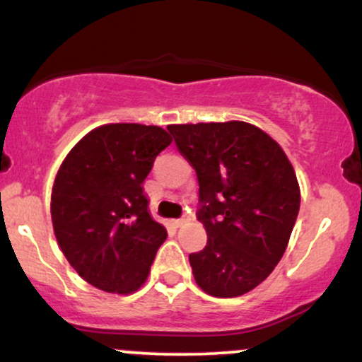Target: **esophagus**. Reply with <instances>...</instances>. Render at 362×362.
Instances as JSON below:
<instances>
[{
  "label": "esophagus",
  "mask_w": 362,
  "mask_h": 362,
  "mask_svg": "<svg viewBox=\"0 0 362 362\" xmlns=\"http://www.w3.org/2000/svg\"><path fill=\"white\" fill-rule=\"evenodd\" d=\"M187 223V218H182V219H175V221H173V224H175V228H180V226H184V224Z\"/></svg>",
  "instance_id": "34e87169"
}]
</instances>
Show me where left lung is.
Wrapping results in <instances>:
<instances>
[{
  "label": "left lung",
  "instance_id": "8db88e82",
  "mask_svg": "<svg viewBox=\"0 0 362 362\" xmlns=\"http://www.w3.org/2000/svg\"><path fill=\"white\" fill-rule=\"evenodd\" d=\"M199 180L204 250L190 253L197 286L236 298L264 282L288 248L301 192L284 149L243 120L170 124Z\"/></svg>",
  "mask_w": 362,
  "mask_h": 362
}]
</instances>
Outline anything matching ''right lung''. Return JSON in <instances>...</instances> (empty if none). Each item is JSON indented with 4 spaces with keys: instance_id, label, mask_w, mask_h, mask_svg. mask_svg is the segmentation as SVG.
Listing matches in <instances>:
<instances>
[{
    "instance_id": "obj_1",
    "label": "right lung",
    "mask_w": 362,
    "mask_h": 362,
    "mask_svg": "<svg viewBox=\"0 0 362 362\" xmlns=\"http://www.w3.org/2000/svg\"><path fill=\"white\" fill-rule=\"evenodd\" d=\"M163 127L103 124L62 160L51 194L61 252L81 279L112 294L144 284L167 230L148 213L143 182L170 146Z\"/></svg>"
}]
</instances>
